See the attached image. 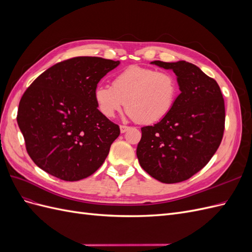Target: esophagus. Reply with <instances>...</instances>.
<instances>
[{
	"instance_id": "1",
	"label": "esophagus",
	"mask_w": 252,
	"mask_h": 252,
	"mask_svg": "<svg viewBox=\"0 0 252 252\" xmlns=\"http://www.w3.org/2000/svg\"><path fill=\"white\" fill-rule=\"evenodd\" d=\"M129 128H130V127L125 126V125H121V126H120V130H121V132H122V133H124V132H126V131L128 130Z\"/></svg>"
}]
</instances>
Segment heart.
<instances>
[{"mask_svg":"<svg viewBox=\"0 0 252 252\" xmlns=\"http://www.w3.org/2000/svg\"><path fill=\"white\" fill-rule=\"evenodd\" d=\"M178 94L179 83L171 72L130 66L113 78L111 87L98 85L94 101L106 118L116 116L126 101L129 117L141 124H154L171 111Z\"/></svg>","mask_w":252,"mask_h":252,"instance_id":"1","label":"heart"}]
</instances>
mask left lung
<instances>
[{"instance_id":"8db88e82","label":"left lung","mask_w":252,"mask_h":252,"mask_svg":"<svg viewBox=\"0 0 252 252\" xmlns=\"http://www.w3.org/2000/svg\"><path fill=\"white\" fill-rule=\"evenodd\" d=\"M151 64L171 69L181 94L163 120L141 128L136 156L152 178L172 184L191 178L216 154L224 134L225 103L216 80L197 66L185 61Z\"/></svg>"}]
</instances>
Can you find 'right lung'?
<instances>
[{"mask_svg":"<svg viewBox=\"0 0 252 252\" xmlns=\"http://www.w3.org/2000/svg\"><path fill=\"white\" fill-rule=\"evenodd\" d=\"M119 64L75 57L51 66L26 89L17 121L28 155L41 169L73 182L102 166L120 127L98 111L94 89Z\"/></svg>","mask_w":252,"mask_h":252,"instance_id":"right-lung-1","label":"right lung"}]
</instances>
